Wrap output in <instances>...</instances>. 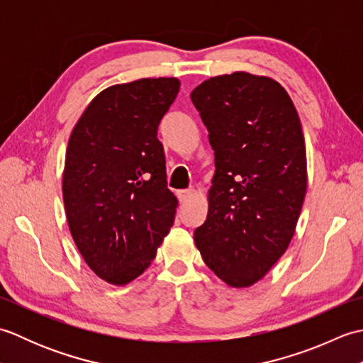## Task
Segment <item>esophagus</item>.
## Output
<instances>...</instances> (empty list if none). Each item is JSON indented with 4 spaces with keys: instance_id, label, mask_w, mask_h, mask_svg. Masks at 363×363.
Masks as SVG:
<instances>
[{
    "instance_id": "34e87169",
    "label": "esophagus",
    "mask_w": 363,
    "mask_h": 363,
    "mask_svg": "<svg viewBox=\"0 0 363 363\" xmlns=\"http://www.w3.org/2000/svg\"><path fill=\"white\" fill-rule=\"evenodd\" d=\"M194 194H195V190L194 189H189V190H179L177 191V198H179V201L181 203H186V201H189V199L194 196Z\"/></svg>"
}]
</instances>
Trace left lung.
Here are the masks:
<instances>
[{
    "instance_id": "left-lung-1",
    "label": "left lung",
    "mask_w": 363,
    "mask_h": 363,
    "mask_svg": "<svg viewBox=\"0 0 363 363\" xmlns=\"http://www.w3.org/2000/svg\"><path fill=\"white\" fill-rule=\"evenodd\" d=\"M190 98L215 151L209 211L195 245L223 282L250 287L295 234L307 189L303 128L287 91L267 76H215Z\"/></svg>"
}]
</instances>
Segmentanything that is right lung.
Returning a JSON list of instances; mask_svg holds the SVG:
<instances>
[{
	"mask_svg": "<svg viewBox=\"0 0 363 363\" xmlns=\"http://www.w3.org/2000/svg\"><path fill=\"white\" fill-rule=\"evenodd\" d=\"M176 78H145L98 94L68 140L62 194L68 228L96 276L126 285L156 257L173 226L177 198L167 187L162 117Z\"/></svg>",
	"mask_w": 363,
	"mask_h": 363,
	"instance_id": "1",
	"label": "right lung"
}]
</instances>
